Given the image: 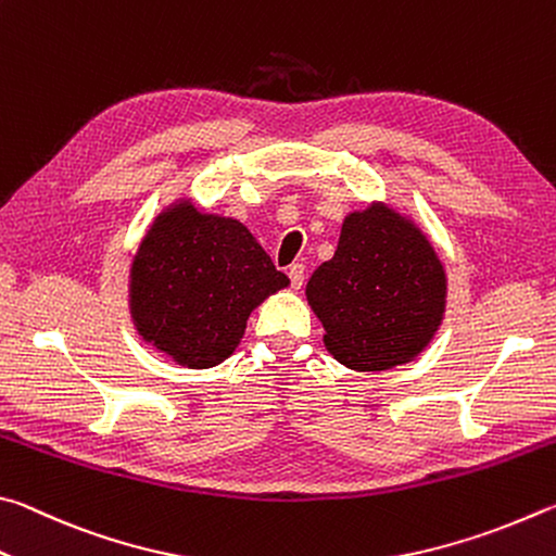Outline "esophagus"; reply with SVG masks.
<instances>
[{
    "label": "esophagus",
    "instance_id": "34e87169",
    "mask_svg": "<svg viewBox=\"0 0 556 556\" xmlns=\"http://www.w3.org/2000/svg\"><path fill=\"white\" fill-rule=\"evenodd\" d=\"M288 276H290V286H293L295 290L303 288V283H305V266H303V263H293V266L288 268Z\"/></svg>",
    "mask_w": 556,
    "mask_h": 556
}]
</instances>
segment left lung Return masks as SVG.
<instances>
[{
	"label": "left lung",
	"mask_w": 556,
	"mask_h": 556,
	"mask_svg": "<svg viewBox=\"0 0 556 556\" xmlns=\"http://www.w3.org/2000/svg\"><path fill=\"white\" fill-rule=\"evenodd\" d=\"M325 346L352 371H386L420 356L440 329L446 273L432 241L388 202L349 212L334 256L305 288Z\"/></svg>",
	"instance_id": "8db88e82"
}]
</instances>
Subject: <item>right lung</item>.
Segmentation results:
<instances>
[{
	"mask_svg": "<svg viewBox=\"0 0 556 556\" xmlns=\"http://www.w3.org/2000/svg\"><path fill=\"white\" fill-rule=\"evenodd\" d=\"M290 286L239 219L170 202L146 229L129 270V313L146 344L188 368L239 346L249 315Z\"/></svg>",
	"mask_w": 556,
	"mask_h": 556,
	"instance_id": "add662e5",
	"label": "right lung"
}]
</instances>
